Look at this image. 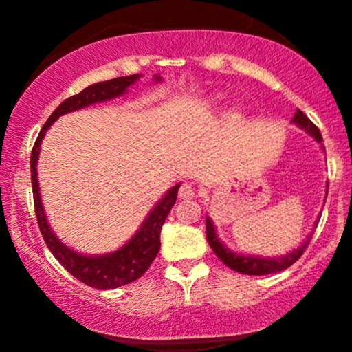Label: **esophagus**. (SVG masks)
Wrapping results in <instances>:
<instances>
[{"label": "esophagus", "mask_w": 352, "mask_h": 352, "mask_svg": "<svg viewBox=\"0 0 352 352\" xmlns=\"http://www.w3.org/2000/svg\"><path fill=\"white\" fill-rule=\"evenodd\" d=\"M195 193H197V190H195V187H193V185H190V184H182L180 185V188H179L180 199H184V200L193 199V197H195Z\"/></svg>", "instance_id": "esophagus-1"}]
</instances>
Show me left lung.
<instances>
[{
  "label": "left lung",
  "instance_id": "1",
  "mask_svg": "<svg viewBox=\"0 0 352 352\" xmlns=\"http://www.w3.org/2000/svg\"><path fill=\"white\" fill-rule=\"evenodd\" d=\"M293 122L305 129L308 134H311L314 139L318 140V142H322V137H321V132H319V129L313 122H311V120L308 119V116L302 114L300 109H298L296 114H294ZM207 240H208L210 246H212L213 252H215L217 256L220 258V260L223 261L228 268H232L233 272H238V273L254 274V276H258V274L278 273V272H283V270L289 268V266H292L294 261L300 260L301 254L306 252V248H308V245L311 241V235L308 236V240H306L305 243L300 246V248H296L294 252L285 254V256H281V258L268 260V258L243 256V254H236V253L230 252V250H227L223 245H221V241L218 240V236L215 233V228H213L212 220L207 217Z\"/></svg>",
  "mask_w": 352,
  "mask_h": 352
}]
</instances>
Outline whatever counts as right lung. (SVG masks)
I'll return each instance as SVG.
<instances>
[{
	"label": "right lung",
	"instance_id": "obj_1",
	"mask_svg": "<svg viewBox=\"0 0 352 352\" xmlns=\"http://www.w3.org/2000/svg\"><path fill=\"white\" fill-rule=\"evenodd\" d=\"M137 79H139V74L104 80V82L92 84V86L80 91L79 94L67 98L64 102H60V106L52 112L47 122L43 125L41 132H39L38 139L34 142L33 152H31V185H33L34 212L44 241H46L51 253L56 256V260L72 276L78 278L84 285L98 289H114L119 288V286L129 285V283L139 280L147 272L148 266L155 260L157 253L160 250V230H162L165 218H167L172 207L175 205L180 184H177L175 187H172L165 193V197L155 205L151 215L145 218L139 232L122 248L117 250L114 253L104 254V256H84V254L72 252L66 245L60 243L54 233L51 232L46 215H44L41 197H39L36 164H38L39 147H41L43 137L59 116L91 106L94 102H102V100L117 98V96L124 94L125 89L131 86L132 82H135ZM157 80H159V76H157Z\"/></svg>",
	"mask_w": 352,
	"mask_h": 352
}]
</instances>
